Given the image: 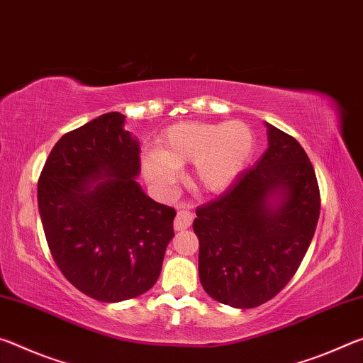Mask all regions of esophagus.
<instances>
[{"label": "esophagus", "instance_id": "1", "mask_svg": "<svg viewBox=\"0 0 363 363\" xmlns=\"http://www.w3.org/2000/svg\"><path fill=\"white\" fill-rule=\"evenodd\" d=\"M193 220H194V216H193L191 212L186 211V209L178 211L177 217H175V222H174V228H175L177 231H183V230H186V228L191 227Z\"/></svg>", "mask_w": 363, "mask_h": 363}]
</instances>
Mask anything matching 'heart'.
Listing matches in <instances>:
<instances>
[{
    "mask_svg": "<svg viewBox=\"0 0 363 363\" xmlns=\"http://www.w3.org/2000/svg\"><path fill=\"white\" fill-rule=\"evenodd\" d=\"M254 147L252 128L241 121L183 122L164 133L157 154L145 159L143 170L154 188L170 191L180 180V170L194 164V186L207 194H218L246 169Z\"/></svg>",
    "mask_w": 363,
    "mask_h": 363,
    "instance_id": "1",
    "label": "heart"
}]
</instances>
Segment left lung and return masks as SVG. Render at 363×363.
Wrapping results in <instances>:
<instances>
[{
	"label": "left lung",
	"instance_id": "left-lung-1",
	"mask_svg": "<svg viewBox=\"0 0 363 363\" xmlns=\"http://www.w3.org/2000/svg\"><path fill=\"white\" fill-rule=\"evenodd\" d=\"M269 147L227 191L196 209L199 280L222 304L252 308L280 293L315 233L320 189L298 140L267 123Z\"/></svg>",
	"mask_w": 363,
	"mask_h": 363
}]
</instances>
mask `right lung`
<instances>
[{"label":"right lung","mask_w":363,"mask_h":363,"mask_svg":"<svg viewBox=\"0 0 363 363\" xmlns=\"http://www.w3.org/2000/svg\"><path fill=\"white\" fill-rule=\"evenodd\" d=\"M121 112L93 118L52 147L38 180L45 236L62 275L83 294L121 302L146 293L174 238V207L143 191L140 143Z\"/></svg>","instance_id":"obj_1"}]
</instances>
